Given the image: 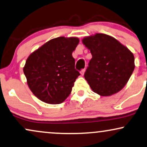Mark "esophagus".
<instances>
[{"label": "esophagus", "mask_w": 147, "mask_h": 147, "mask_svg": "<svg viewBox=\"0 0 147 147\" xmlns=\"http://www.w3.org/2000/svg\"><path fill=\"white\" fill-rule=\"evenodd\" d=\"M85 72V69H83V70H81V76L84 75Z\"/></svg>", "instance_id": "obj_1"}]
</instances>
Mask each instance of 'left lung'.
<instances>
[{"instance_id":"8db88e82","label":"left lung","mask_w":147,"mask_h":147,"mask_svg":"<svg viewBox=\"0 0 147 147\" xmlns=\"http://www.w3.org/2000/svg\"><path fill=\"white\" fill-rule=\"evenodd\" d=\"M83 44L92 55L85 79L94 92L111 96L125 87L134 70V56L127 47L109 35L85 36Z\"/></svg>"}]
</instances>
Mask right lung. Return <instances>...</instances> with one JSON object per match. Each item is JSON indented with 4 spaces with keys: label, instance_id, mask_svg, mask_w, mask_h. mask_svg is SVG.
<instances>
[{
    "label": "right lung",
    "instance_id": "obj_1",
    "mask_svg": "<svg viewBox=\"0 0 147 147\" xmlns=\"http://www.w3.org/2000/svg\"><path fill=\"white\" fill-rule=\"evenodd\" d=\"M79 42L77 37H57L29 55L23 70L30 90L37 98L58 105L70 95L80 75L72 55Z\"/></svg>",
    "mask_w": 147,
    "mask_h": 147
}]
</instances>
